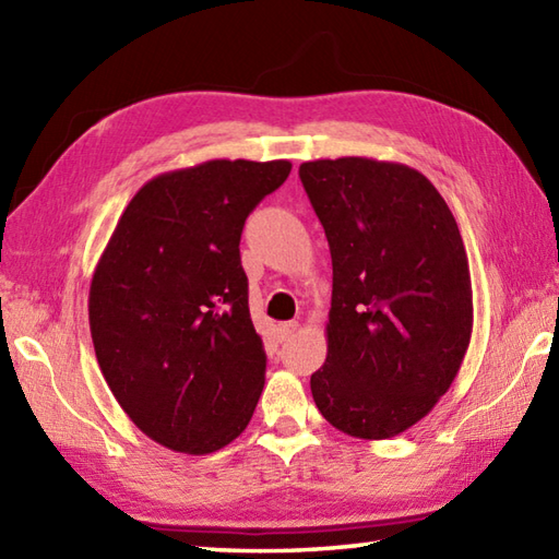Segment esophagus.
Here are the masks:
<instances>
[{"instance_id": "obj_1", "label": "esophagus", "mask_w": 559, "mask_h": 559, "mask_svg": "<svg viewBox=\"0 0 559 559\" xmlns=\"http://www.w3.org/2000/svg\"><path fill=\"white\" fill-rule=\"evenodd\" d=\"M295 331H298V322H283V324H278V338L288 341Z\"/></svg>"}]
</instances>
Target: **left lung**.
<instances>
[{
	"label": "left lung",
	"instance_id": "1",
	"mask_svg": "<svg viewBox=\"0 0 559 559\" xmlns=\"http://www.w3.org/2000/svg\"><path fill=\"white\" fill-rule=\"evenodd\" d=\"M300 180L334 266L314 403L350 437H396L447 394L468 350L473 290L459 225L435 185L401 163L310 160Z\"/></svg>",
	"mask_w": 559,
	"mask_h": 559
}]
</instances>
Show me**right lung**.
Returning <instances> with one entry per match:
<instances>
[{"mask_svg": "<svg viewBox=\"0 0 559 559\" xmlns=\"http://www.w3.org/2000/svg\"><path fill=\"white\" fill-rule=\"evenodd\" d=\"M290 160H206L153 177L93 271L91 338L105 382L153 442L211 454L252 420L266 353L247 305L240 235Z\"/></svg>", "mask_w": 559, "mask_h": 559, "instance_id": "1", "label": "right lung"}]
</instances>
